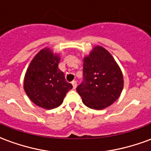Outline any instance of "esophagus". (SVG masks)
Masks as SVG:
<instances>
[{
  "label": "esophagus",
  "mask_w": 151,
  "mask_h": 151,
  "mask_svg": "<svg viewBox=\"0 0 151 151\" xmlns=\"http://www.w3.org/2000/svg\"><path fill=\"white\" fill-rule=\"evenodd\" d=\"M72 85H73V89H75L76 87H77V82H76V81H73Z\"/></svg>",
  "instance_id": "obj_1"
}]
</instances>
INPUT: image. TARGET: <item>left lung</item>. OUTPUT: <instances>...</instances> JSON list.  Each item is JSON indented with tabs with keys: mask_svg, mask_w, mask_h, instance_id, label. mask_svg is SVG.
<instances>
[{
	"mask_svg": "<svg viewBox=\"0 0 151 151\" xmlns=\"http://www.w3.org/2000/svg\"><path fill=\"white\" fill-rule=\"evenodd\" d=\"M123 87V74L113 56L102 46L94 47L83 59V82L77 87L83 104L104 109L118 99Z\"/></svg>",
	"mask_w": 151,
	"mask_h": 151,
	"instance_id": "8db88e82",
	"label": "left lung"
}]
</instances>
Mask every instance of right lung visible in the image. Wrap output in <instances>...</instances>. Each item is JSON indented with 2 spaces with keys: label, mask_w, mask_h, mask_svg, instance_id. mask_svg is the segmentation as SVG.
I'll return each instance as SVG.
<instances>
[{
  "label": "right lung",
  "mask_w": 151,
  "mask_h": 151,
  "mask_svg": "<svg viewBox=\"0 0 151 151\" xmlns=\"http://www.w3.org/2000/svg\"><path fill=\"white\" fill-rule=\"evenodd\" d=\"M60 60L59 54L44 47L32 59L25 74L26 94L35 104L44 109L59 107L66 93L73 88L58 68Z\"/></svg>",
  "instance_id": "obj_1"
}]
</instances>
